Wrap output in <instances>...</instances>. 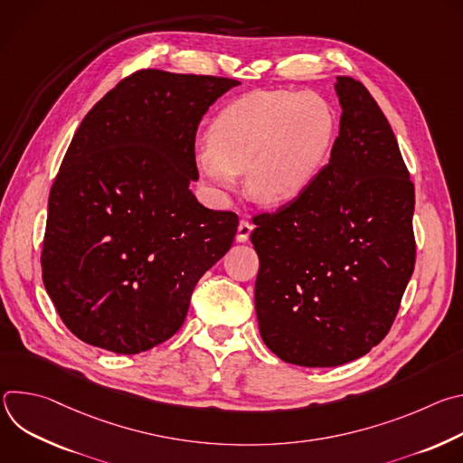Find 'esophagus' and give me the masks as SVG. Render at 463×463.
<instances>
[{
  "mask_svg": "<svg viewBox=\"0 0 463 463\" xmlns=\"http://www.w3.org/2000/svg\"><path fill=\"white\" fill-rule=\"evenodd\" d=\"M250 232H252V225H250L249 222L241 220V222H240V225H238L236 240H238V241H247V240H249V236H250Z\"/></svg>",
  "mask_w": 463,
  "mask_h": 463,
  "instance_id": "1",
  "label": "esophagus"
}]
</instances>
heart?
Masks as SVG:
<instances>
[{
  "mask_svg": "<svg viewBox=\"0 0 463 463\" xmlns=\"http://www.w3.org/2000/svg\"><path fill=\"white\" fill-rule=\"evenodd\" d=\"M332 108L313 93L252 91L223 108L195 161L220 192L247 172V194L260 205L291 203L317 177L334 139Z\"/></svg>",
  "mask_w": 463,
  "mask_h": 463,
  "instance_id": "1",
  "label": "heart"
}]
</instances>
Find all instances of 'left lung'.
Returning <instances> with one entry per match:
<instances>
[{"label": "left lung", "mask_w": 463, "mask_h": 463, "mask_svg": "<svg viewBox=\"0 0 463 463\" xmlns=\"http://www.w3.org/2000/svg\"><path fill=\"white\" fill-rule=\"evenodd\" d=\"M343 109L329 163L298 200L260 214L254 304L282 361L329 368L377 346L414 271V184L368 90L337 77Z\"/></svg>", "instance_id": "obj_1"}]
</instances>
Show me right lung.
<instances>
[{
	"label": "right lung",
	"mask_w": 463,
	"mask_h": 463,
	"mask_svg": "<svg viewBox=\"0 0 463 463\" xmlns=\"http://www.w3.org/2000/svg\"><path fill=\"white\" fill-rule=\"evenodd\" d=\"M240 82L145 70L84 117L52 183L42 279L80 341L134 355L183 326L192 291L231 249L234 213L195 200V131Z\"/></svg>",
	"instance_id": "right-lung-1"
}]
</instances>
